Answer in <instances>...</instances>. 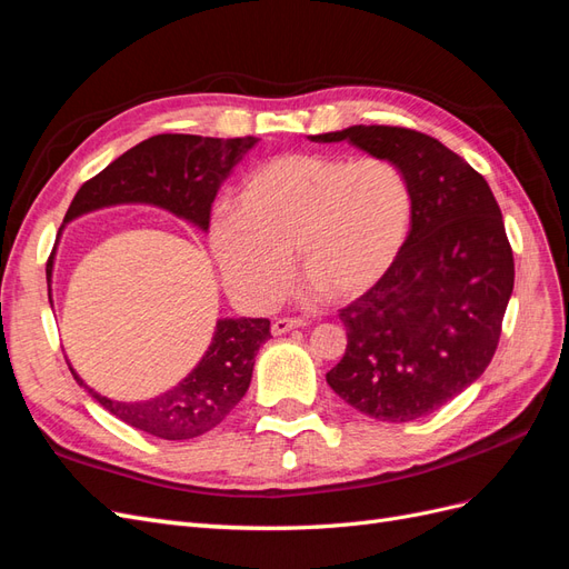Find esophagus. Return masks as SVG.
Here are the masks:
<instances>
[{
    "label": "esophagus",
    "instance_id": "obj_1",
    "mask_svg": "<svg viewBox=\"0 0 569 569\" xmlns=\"http://www.w3.org/2000/svg\"><path fill=\"white\" fill-rule=\"evenodd\" d=\"M306 320L303 318H278L272 322V335H287L289 330H297V327H303Z\"/></svg>",
    "mask_w": 569,
    "mask_h": 569
}]
</instances>
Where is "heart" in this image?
<instances>
[{
	"instance_id": "b5f03b06",
	"label": "heart",
	"mask_w": 569,
	"mask_h": 569,
	"mask_svg": "<svg viewBox=\"0 0 569 569\" xmlns=\"http://www.w3.org/2000/svg\"><path fill=\"white\" fill-rule=\"evenodd\" d=\"M410 216L408 180L387 159L284 153L251 170L209 239L230 295L266 311L287 295L291 251L325 297L363 295L399 258Z\"/></svg>"
}]
</instances>
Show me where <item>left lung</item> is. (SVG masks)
Wrapping results in <instances>:
<instances>
[{
	"mask_svg": "<svg viewBox=\"0 0 569 569\" xmlns=\"http://www.w3.org/2000/svg\"><path fill=\"white\" fill-rule=\"evenodd\" d=\"M399 166L412 197L406 244L363 297L339 311L347 351L327 372L343 401L385 422L429 416L487 370L515 263L487 180L418 130L351 126L311 134Z\"/></svg>",
	"mask_w": 569,
	"mask_h": 569,
	"instance_id": "8db88e82",
	"label": "left lung"
}]
</instances>
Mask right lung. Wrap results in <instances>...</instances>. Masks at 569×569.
<instances>
[{
    "label": "right lung",
    "instance_id": "1",
    "mask_svg": "<svg viewBox=\"0 0 569 569\" xmlns=\"http://www.w3.org/2000/svg\"><path fill=\"white\" fill-rule=\"evenodd\" d=\"M256 142L251 134L234 140L201 134L149 137L78 189L63 226L104 206L151 203L194 222L199 230H209L211 203L220 182ZM51 268L54 251L47 261V284L51 282ZM268 339V318H222L216 322L209 351L178 387L157 399L134 403L107 399L84 385L71 366L68 368L92 399L118 420L159 439L180 441L211 432L242 401L251 382L256 353Z\"/></svg>",
    "mask_w": 569,
    "mask_h": 569
}]
</instances>
